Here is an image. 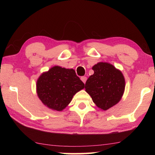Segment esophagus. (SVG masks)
<instances>
[{"label":"esophagus","instance_id":"34e87169","mask_svg":"<svg viewBox=\"0 0 155 155\" xmlns=\"http://www.w3.org/2000/svg\"><path fill=\"white\" fill-rule=\"evenodd\" d=\"M81 81H82L84 83H85L86 81H87V77H82L81 78Z\"/></svg>","mask_w":155,"mask_h":155}]
</instances>
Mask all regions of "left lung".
Wrapping results in <instances>:
<instances>
[{"instance_id":"1","label":"left lung","mask_w":155,"mask_h":155,"mask_svg":"<svg viewBox=\"0 0 155 155\" xmlns=\"http://www.w3.org/2000/svg\"><path fill=\"white\" fill-rule=\"evenodd\" d=\"M94 74L85 83V91L100 109L106 111L117 104L125 90L122 72L107 62H98L92 67Z\"/></svg>"}]
</instances>
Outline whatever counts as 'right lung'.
Instances as JSON below:
<instances>
[{"label": "right lung", "mask_w": 155, "mask_h": 155, "mask_svg": "<svg viewBox=\"0 0 155 155\" xmlns=\"http://www.w3.org/2000/svg\"><path fill=\"white\" fill-rule=\"evenodd\" d=\"M84 87L85 84L77 77L74 70L54 65L39 77L36 92L46 107L53 111H61Z\"/></svg>", "instance_id": "1"}]
</instances>
